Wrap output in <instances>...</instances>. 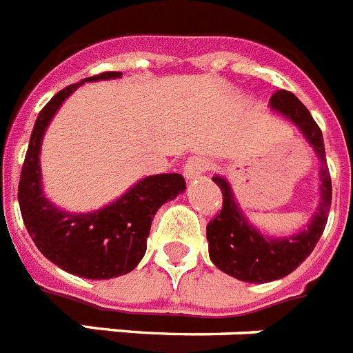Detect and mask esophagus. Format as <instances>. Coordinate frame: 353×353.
<instances>
[{
  "label": "esophagus",
  "instance_id": "esophagus-1",
  "mask_svg": "<svg viewBox=\"0 0 353 353\" xmlns=\"http://www.w3.org/2000/svg\"><path fill=\"white\" fill-rule=\"evenodd\" d=\"M208 165L210 163L206 161L204 158H201V156H194V158H190L188 161L185 163L183 174H185L186 179H195V177H199L201 174H204V172H206Z\"/></svg>",
  "mask_w": 353,
  "mask_h": 353
}]
</instances>
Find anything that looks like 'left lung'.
Segmentation results:
<instances>
[{
  "mask_svg": "<svg viewBox=\"0 0 353 353\" xmlns=\"http://www.w3.org/2000/svg\"><path fill=\"white\" fill-rule=\"evenodd\" d=\"M271 108L300 129L321 161L319 170V206L307 228L289 236H268L250 224L239 208L230 183L221 176L212 177L222 192V210L206 226L208 251L212 262L230 276L250 283H268L280 280L294 271L318 244L325 232L332 204V181L325 158V143L318 123L309 109L291 91H276L271 97Z\"/></svg>",
  "mask_w": 353,
  "mask_h": 353,
  "instance_id": "1",
  "label": "left lung"
}]
</instances>
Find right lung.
<instances>
[{
	"mask_svg": "<svg viewBox=\"0 0 353 353\" xmlns=\"http://www.w3.org/2000/svg\"><path fill=\"white\" fill-rule=\"evenodd\" d=\"M120 77L121 71H105L84 79L59 91L44 105L35 120L17 188L23 222L37 250L64 271L90 280H109L131 272L147 251L156 212L186 188L181 174L143 177L117 201L88 213L64 212L43 194L41 143L55 112L84 82Z\"/></svg>",
	"mask_w": 353,
	"mask_h": 353,
	"instance_id": "1",
	"label": "right lung"
}]
</instances>
